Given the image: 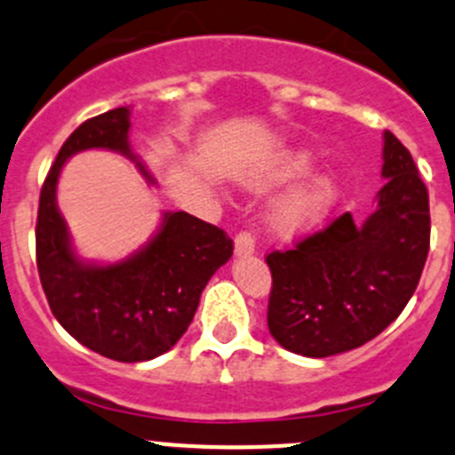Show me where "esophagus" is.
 Here are the masks:
<instances>
[{
	"mask_svg": "<svg viewBox=\"0 0 455 455\" xmlns=\"http://www.w3.org/2000/svg\"><path fill=\"white\" fill-rule=\"evenodd\" d=\"M255 253V237L251 231H240L235 235V255L246 257Z\"/></svg>",
	"mask_w": 455,
	"mask_h": 455,
	"instance_id": "obj_1",
	"label": "esophagus"
}]
</instances>
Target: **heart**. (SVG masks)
<instances>
[{"mask_svg":"<svg viewBox=\"0 0 455 455\" xmlns=\"http://www.w3.org/2000/svg\"><path fill=\"white\" fill-rule=\"evenodd\" d=\"M308 164L310 156L306 151H291L277 164L255 176L251 185L255 189H266V187L279 185V182H288L301 176L308 169ZM332 196L334 187L328 178H313V180L288 191L286 196L275 202L273 211H270V224L282 235H297V233L313 227L315 222H319V218L332 202Z\"/></svg>","mask_w":455,"mask_h":455,"instance_id":"heart-1","label":"heart"}]
</instances>
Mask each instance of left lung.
Returning a JSON list of instances; mask_svg holds the SVG:
<instances>
[{"label": "left lung", "instance_id": "8db88e82", "mask_svg": "<svg viewBox=\"0 0 455 455\" xmlns=\"http://www.w3.org/2000/svg\"><path fill=\"white\" fill-rule=\"evenodd\" d=\"M379 209L356 227L343 213L292 249L266 255L268 330L301 356L355 350L383 332L414 295L429 253V196L419 167L385 132Z\"/></svg>", "mask_w": 455, "mask_h": 455}]
</instances>
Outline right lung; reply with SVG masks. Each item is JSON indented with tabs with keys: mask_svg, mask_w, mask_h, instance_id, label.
<instances>
[{
	"mask_svg": "<svg viewBox=\"0 0 455 455\" xmlns=\"http://www.w3.org/2000/svg\"><path fill=\"white\" fill-rule=\"evenodd\" d=\"M127 132L130 109L116 108L87 118L68 136L41 187L35 240L41 286L59 323L90 350L139 363L172 350L187 332L206 282L233 255V240L222 228L176 211L164 215L154 240L130 259L109 266L79 261L57 209L59 173L84 149L121 151L136 160Z\"/></svg>",
	"mask_w": 455,
	"mask_h": 455,
	"instance_id": "right-lung-1",
	"label": "right lung"
}]
</instances>
